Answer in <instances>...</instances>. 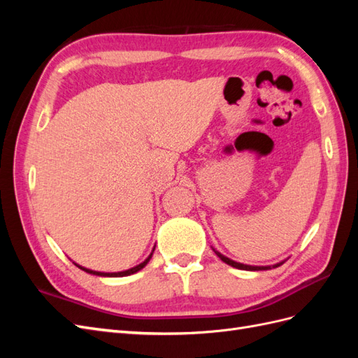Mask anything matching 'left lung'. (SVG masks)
<instances>
[{"label": "left lung", "mask_w": 358, "mask_h": 358, "mask_svg": "<svg viewBox=\"0 0 358 358\" xmlns=\"http://www.w3.org/2000/svg\"><path fill=\"white\" fill-rule=\"evenodd\" d=\"M215 251V254L218 255L224 263H227L229 266H231V267H236V268H241V270H251V272H255V270H268V268H275V267H279L280 264H284V262H280V263H276V264H273V266H249V264H242V263H237V262H234V259H230L229 257H225V255H222L221 252H218L216 251V249H213Z\"/></svg>", "instance_id": "obj_1"}]
</instances>
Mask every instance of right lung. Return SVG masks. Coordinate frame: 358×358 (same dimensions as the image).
Returning <instances> with one entry per match:
<instances>
[{
    "label": "right lung",
    "instance_id": "obj_1",
    "mask_svg": "<svg viewBox=\"0 0 358 358\" xmlns=\"http://www.w3.org/2000/svg\"><path fill=\"white\" fill-rule=\"evenodd\" d=\"M154 251H155V248L152 249V252L149 254V257L145 259L143 263H140V264H137V266H134V267H131V268H128V270H122V272H96V270H91V268H86V267H83V266H79L78 263H74L76 266H78L79 268H82L83 272H86V273H91V275H95V276H104V278H122V276H128V275H133V273H137L138 270H142L148 263H149V259L152 258V254H154Z\"/></svg>",
    "mask_w": 358,
    "mask_h": 358
}]
</instances>
